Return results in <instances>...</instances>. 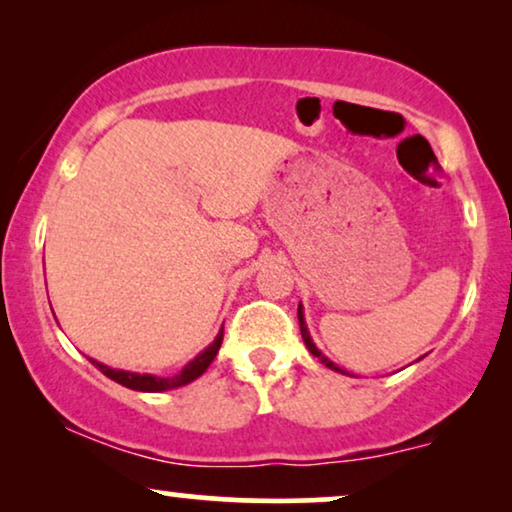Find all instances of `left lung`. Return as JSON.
Instances as JSON below:
<instances>
[{"label":"left lung","instance_id":"obj_1","mask_svg":"<svg viewBox=\"0 0 512 512\" xmlns=\"http://www.w3.org/2000/svg\"><path fill=\"white\" fill-rule=\"evenodd\" d=\"M298 321H300V333H303V340H305V345H307V349H310V352H312L314 356H317V359H319L321 363H324V366H326V368H331V370H338V373H345V370H342L340 366H335V363H333L331 359H326V356L319 352V347H317V345H314V342H312V338H310V331H307V324H305V314H303V305H300V303H298ZM345 375H349V373H345Z\"/></svg>","mask_w":512,"mask_h":512}]
</instances>
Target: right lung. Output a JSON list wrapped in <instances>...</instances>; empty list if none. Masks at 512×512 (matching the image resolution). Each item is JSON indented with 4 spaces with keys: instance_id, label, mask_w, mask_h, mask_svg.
<instances>
[{
    "instance_id": "right-lung-1",
    "label": "right lung",
    "mask_w": 512,
    "mask_h": 512,
    "mask_svg": "<svg viewBox=\"0 0 512 512\" xmlns=\"http://www.w3.org/2000/svg\"><path fill=\"white\" fill-rule=\"evenodd\" d=\"M223 342V328L216 335L212 345L207 349H202V352L195 356L193 361H188L184 368H181V373L172 375V377H158V375H149V373H130V370H116V368H109L104 366V363L90 359L95 368H100L104 375L109 377V380H114L118 384H123V387L128 389H135V391H149V394H158V391H170V389H177V387H184V384H191L193 380H198V377L205 373L209 368V363L214 361V356L219 354V347Z\"/></svg>"
}]
</instances>
